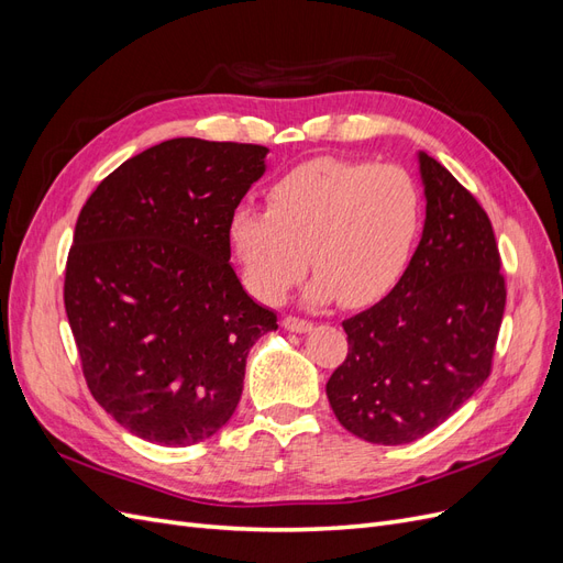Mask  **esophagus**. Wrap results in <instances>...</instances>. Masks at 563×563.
<instances>
[{"label": "esophagus", "mask_w": 563, "mask_h": 563, "mask_svg": "<svg viewBox=\"0 0 563 563\" xmlns=\"http://www.w3.org/2000/svg\"><path fill=\"white\" fill-rule=\"evenodd\" d=\"M284 329L286 331H294V333H308V331H312V321L298 319L294 314H286L284 317Z\"/></svg>", "instance_id": "1"}]
</instances>
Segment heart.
<instances>
[{
	"label": "heart",
	"instance_id": "b5f03b06",
	"mask_svg": "<svg viewBox=\"0 0 563 563\" xmlns=\"http://www.w3.org/2000/svg\"><path fill=\"white\" fill-rule=\"evenodd\" d=\"M420 223V190L406 168L319 157L269 187L267 211L236 209L228 240L263 302H279L310 263L308 300L366 308L401 279Z\"/></svg>",
	"mask_w": 563,
	"mask_h": 563
}]
</instances>
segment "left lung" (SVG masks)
I'll list each match as a JSON object with an SVG mask.
<instances>
[{"mask_svg": "<svg viewBox=\"0 0 563 563\" xmlns=\"http://www.w3.org/2000/svg\"><path fill=\"white\" fill-rule=\"evenodd\" d=\"M424 228L397 286L343 321L347 356L327 383L335 418L371 444L430 434L484 385L505 312L490 220L424 152Z\"/></svg>", "mask_w": 563, "mask_h": 563, "instance_id": "left-lung-1", "label": "left lung"}]
</instances>
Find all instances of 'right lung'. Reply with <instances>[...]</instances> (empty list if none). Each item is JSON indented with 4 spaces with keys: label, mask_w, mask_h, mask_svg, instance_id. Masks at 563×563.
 Wrapping results in <instances>:
<instances>
[{
    "label": "right lung",
    "mask_w": 563,
    "mask_h": 563,
    "mask_svg": "<svg viewBox=\"0 0 563 563\" xmlns=\"http://www.w3.org/2000/svg\"><path fill=\"white\" fill-rule=\"evenodd\" d=\"M267 147L174 139L126 159L77 218L65 312L93 399L131 434L192 446L232 418L277 314L230 265L228 225Z\"/></svg>",
    "instance_id": "1"
}]
</instances>
